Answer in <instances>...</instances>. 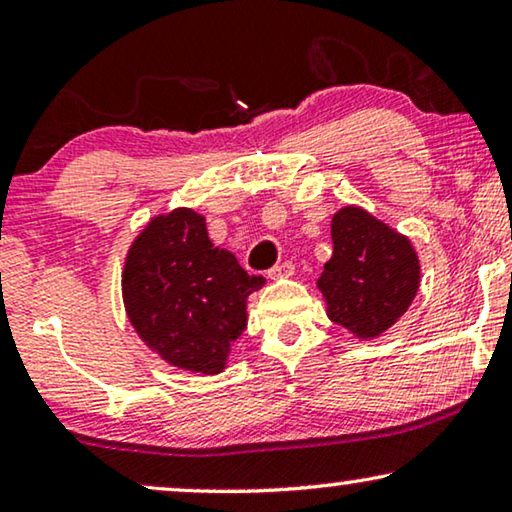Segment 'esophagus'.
Here are the masks:
<instances>
[{
    "instance_id": "obj_1",
    "label": "esophagus",
    "mask_w": 512,
    "mask_h": 512,
    "mask_svg": "<svg viewBox=\"0 0 512 512\" xmlns=\"http://www.w3.org/2000/svg\"><path fill=\"white\" fill-rule=\"evenodd\" d=\"M292 273H294V264L292 262H280V264L273 266V269H269V273H266V276H269L271 280H278V278H290Z\"/></svg>"
}]
</instances>
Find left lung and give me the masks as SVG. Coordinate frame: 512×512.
Here are the masks:
<instances>
[{"label": "left lung", "instance_id": "1", "mask_svg": "<svg viewBox=\"0 0 512 512\" xmlns=\"http://www.w3.org/2000/svg\"><path fill=\"white\" fill-rule=\"evenodd\" d=\"M331 241L334 255L318 280L329 318L357 338L383 334L406 313L420 285L410 241L355 206L334 215Z\"/></svg>", "mask_w": 512, "mask_h": 512}]
</instances>
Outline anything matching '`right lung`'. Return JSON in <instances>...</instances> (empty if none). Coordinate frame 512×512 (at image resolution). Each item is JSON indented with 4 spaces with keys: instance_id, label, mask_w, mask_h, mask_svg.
<instances>
[{
    "instance_id": "right-lung-1",
    "label": "right lung",
    "mask_w": 512,
    "mask_h": 512,
    "mask_svg": "<svg viewBox=\"0 0 512 512\" xmlns=\"http://www.w3.org/2000/svg\"><path fill=\"white\" fill-rule=\"evenodd\" d=\"M213 248L206 222L190 208L157 218L134 241L122 273L127 315L150 348L192 373H220L229 345L246 329V299L262 287Z\"/></svg>"
}]
</instances>
